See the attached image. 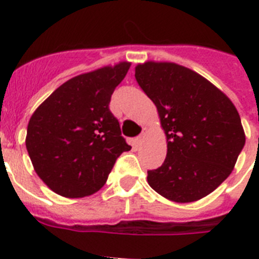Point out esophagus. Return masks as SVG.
I'll return each instance as SVG.
<instances>
[{"instance_id": "obj_1", "label": "esophagus", "mask_w": 259, "mask_h": 259, "mask_svg": "<svg viewBox=\"0 0 259 259\" xmlns=\"http://www.w3.org/2000/svg\"><path fill=\"white\" fill-rule=\"evenodd\" d=\"M144 136H145V134L140 135V136H137L136 139H135V140H134L135 146H137V148H139V146L143 145V143H144Z\"/></svg>"}]
</instances>
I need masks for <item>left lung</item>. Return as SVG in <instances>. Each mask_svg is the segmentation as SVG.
<instances>
[{"mask_svg":"<svg viewBox=\"0 0 259 259\" xmlns=\"http://www.w3.org/2000/svg\"><path fill=\"white\" fill-rule=\"evenodd\" d=\"M135 77L157 106L167 136L166 159L148 171L149 185L175 202L210 194L230 176L245 145L236 107L205 77L176 63L146 62Z\"/></svg>","mask_w":259,"mask_h":259,"instance_id":"8db88e82","label":"left lung"}]
</instances>
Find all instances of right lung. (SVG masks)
Instances as JSON below:
<instances>
[{"label":"right lung","instance_id":"add662e5","mask_svg":"<svg viewBox=\"0 0 259 259\" xmlns=\"http://www.w3.org/2000/svg\"><path fill=\"white\" fill-rule=\"evenodd\" d=\"M130 70L128 62L67 80L32 114L26 146L35 171L53 192L79 198L106 183L131 146L109 105Z\"/></svg>","mask_w":259,"mask_h":259}]
</instances>
